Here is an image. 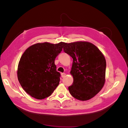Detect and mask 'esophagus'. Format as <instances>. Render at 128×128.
I'll list each match as a JSON object with an SVG mask.
<instances>
[{"label": "esophagus", "mask_w": 128, "mask_h": 128, "mask_svg": "<svg viewBox=\"0 0 128 128\" xmlns=\"http://www.w3.org/2000/svg\"><path fill=\"white\" fill-rule=\"evenodd\" d=\"M61 77H65V76H66V74L64 73V72H63V73H61Z\"/></svg>", "instance_id": "1"}]
</instances>
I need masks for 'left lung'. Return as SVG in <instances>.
<instances>
[{
  "instance_id": "8db88e82",
  "label": "left lung",
  "mask_w": 128,
  "mask_h": 128,
  "mask_svg": "<svg viewBox=\"0 0 128 128\" xmlns=\"http://www.w3.org/2000/svg\"><path fill=\"white\" fill-rule=\"evenodd\" d=\"M64 51L73 59L70 74L74 82L68 87L70 94L82 101L90 99L105 82V58L98 48L86 42L66 43Z\"/></svg>"
}]
</instances>
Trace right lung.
I'll return each instance as SVG.
<instances>
[{"mask_svg": "<svg viewBox=\"0 0 128 128\" xmlns=\"http://www.w3.org/2000/svg\"><path fill=\"white\" fill-rule=\"evenodd\" d=\"M66 43H37L30 46L21 56L18 78L24 90L37 99L52 94L60 82L54 61Z\"/></svg>", "mask_w": 128, "mask_h": 128, "instance_id": "obj_1", "label": "right lung"}]
</instances>
